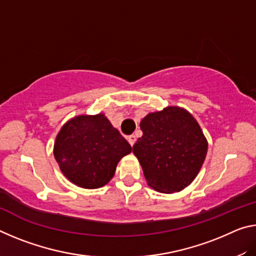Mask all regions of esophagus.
I'll return each mask as SVG.
<instances>
[{"instance_id": "esophagus-1", "label": "esophagus", "mask_w": 256, "mask_h": 256, "mask_svg": "<svg viewBox=\"0 0 256 256\" xmlns=\"http://www.w3.org/2000/svg\"><path fill=\"white\" fill-rule=\"evenodd\" d=\"M128 144H131V146H133L134 144H136V136H134V134H132V136H130L128 138Z\"/></svg>"}]
</instances>
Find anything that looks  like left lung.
<instances>
[{"label":"left lung","instance_id":"8db88e82","mask_svg":"<svg viewBox=\"0 0 256 256\" xmlns=\"http://www.w3.org/2000/svg\"><path fill=\"white\" fill-rule=\"evenodd\" d=\"M144 136L133 146L146 184L160 193H175L196 180L208 152L196 120L184 108L168 106L142 118Z\"/></svg>","mask_w":256,"mask_h":256}]
</instances>
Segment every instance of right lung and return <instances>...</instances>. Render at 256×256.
<instances>
[{
    "instance_id": "1",
    "label": "right lung",
    "mask_w": 256,
    "mask_h": 256,
    "mask_svg": "<svg viewBox=\"0 0 256 256\" xmlns=\"http://www.w3.org/2000/svg\"><path fill=\"white\" fill-rule=\"evenodd\" d=\"M132 146L104 112L78 115L60 128L54 142V157L66 178L82 188L110 183L116 167Z\"/></svg>"
}]
</instances>
